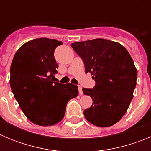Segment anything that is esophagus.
Listing matches in <instances>:
<instances>
[{
  "label": "esophagus",
  "mask_w": 151,
  "mask_h": 151,
  "mask_svg": "<svg viewBox=\"0 0 151 151\" xmlns=\"http://www.w3.org/2000/svg\"><path fill=\"white\" fill-rule=\"evenodd\" d=\"M78 93H79L80 95H82L83 94V92H82V88L81 86H78Z\"/></svg>",
  "instance_id": "1"
}]
</instances>
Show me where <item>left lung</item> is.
I'll use <instances>...</instances> for the list:
<instances>
[{"label":"left lung","mask_w":151,"mask_h":151,"mask_svg":"<svg viewBox=\"0 0 151 151\" xmlns=\"http://www.w3.org/2000/svg\"><path fill=\"white\" fill-rule=\"evenodd\" d=\"M73 50L83 60L85 73L93 75V88H83L93 104L84 110L88 121L99 127L120 120L133 98L138 72L128 50L115 41L96 38L75 42Z\"/></svg>","instance_id":"1"}]
</instances>
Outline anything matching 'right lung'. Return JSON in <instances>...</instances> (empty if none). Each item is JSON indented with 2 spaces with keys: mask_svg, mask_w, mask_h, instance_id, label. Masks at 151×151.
<instances>
[{
  "mask_svg": "<svg viewBox=\"0 0 151 151\" xmlns=\"http://www.w3.org/2000/svg\"><path fill=\"white\" fill-rule=\"evenodd\" d=\"M62 44L47 38L33 39L18 49L12 61L11 90L24 114L36 125L59 122L68 101L78 96L77 85L54 82L58 69L54 50Z\"/></svg>",
  "mask_w": 151,
  "mask_h": 151,
  "instance_id": "1",
  "label": "right lung"
}]
</instances>
